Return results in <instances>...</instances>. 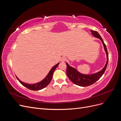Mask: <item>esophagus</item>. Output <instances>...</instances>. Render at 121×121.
I'll list each match as a JSON object with an SVG mask.
<instances>
[{"instance_id": "obj_1", "label": "esophagus", "mask_w": 121, "mask_h": 121, "mask_svg": "<svg viewBox=\"0 0 121 121\" xmlns=\"http://www.w3.org/2000/svg\"><path fill=\"white\" fill-rule=\"evenodd\" d=\"M66 60H67V59H66V57H62V58H61V62H64L66 61Z\"/></svg>"}]
</instances>
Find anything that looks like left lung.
<instances>
[{"mask_svg": "<svg viewBox=\"0 0 121 121\" xmlns=\"http://www.w3.org/2000/svg\"><path fill=\"white\" fill-rule=\"evenodd\" d=\"M92 34L94 36L99 38L101 41L102 42L104 47L106 53L107 55V62L106 64L104 67V68L101 70L99 72H97L95 74H93L91 75H84L79 73L78 71L72 67L70 66L68 63H66L67 65V70H66V74L67 75L69 79L71 80V81L73 82L74 84L77 85L85 87L90 86L92 85L94 83H95L97 81H98L103 75L105 71L107 68V66L108 65L109 56H108V52L107 51L106 45L104 42L102 37L100 34L98 33V32L96 31H94L91 30Z\"/></svg>", "mask_w": 121, "mask_h": 121, "instance_id": "obj_1", "label": "left lung"}]
</instances>
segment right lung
<instances>
[{
	"instance_id": "right-lung-1",
	"label": "right lung",
	"mask_w": 121,
	"mask_h": 121,
	"mask_svg": "<svg viewBox=\"0 0 121 121\" xmlns=\"http://www.w3.org/2000/svg\"><path fill=\"white\" fill-rule=\"evenodd\" d=\"M59 64V63H58L56 65L54 66L53 67H52V68L51 69L50 72H49L48 74L47 75V76L45 77V78L43 79L42 81L38 83H36L34 84H26L24 82H22L16 76V77L17 80H18L19 82L22 85H23L27 88L30 89V90H33V91H37V90H41V89H42L46 87L50 83L52 78L53 77V73H54V72L55 70L57 67V66Z\"/></svg>"
}]
</instances>
